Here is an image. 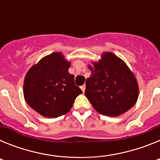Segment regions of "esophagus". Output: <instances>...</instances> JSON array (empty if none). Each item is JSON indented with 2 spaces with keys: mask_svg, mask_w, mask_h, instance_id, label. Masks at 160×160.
I'll return each mask as SVG.
<instances>
[{
  "mask_svg": "<svg viewBox=\"0 0 160 160\" xmlns=\"http://www.w3.org/2000/svg\"><path fill=\"white\" fill-rule=\"evenodd\" d=\"M81 89H82V92L84 93L85 90H86V86H85V85H82V86L81 87Z\"/></svg>",
  "mask_w": 160,
  "mask_h": 160,
  "instance_id": "obj_1",
  "label": "esophagus"
}]
</instances>
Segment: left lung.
<instances>
[{
    "label": "left lung",
    "mask_w": 160,
    "mask_h": 160,
    "mask_svg": "<svg viewBox=\"0 0 160 160\" xmlns=\"http://www.w3.org/2000/svg\"><path fill=\"white\" fill-rule=\"evenodd\" d=\"M89 66L85 95L95 111L107 116H118L129 111L138 97L136 78L123 61L112 53Z\"/></svg>",
    "instance_id": "8db88e82"
}]
</instances>
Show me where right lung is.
<instances>
[{
	"mask_svg": "<svg viewBox=\"0 0 160 160\" xmlns=\"http://www.w3.org/2000/svg\"><path fill=\"white\" fill-rule=\"evenodd\" d=\"M70 63L61 53L41 59L28 71L24 82V97L28 105L48 118H57L70 111L82 91L68 71Z\"/></svg>",
	"mask_w": 160,
	"mask_h": 160,
	"instance_id": "right-lung-1",
	"label": "right lung"
}]
</instances>
